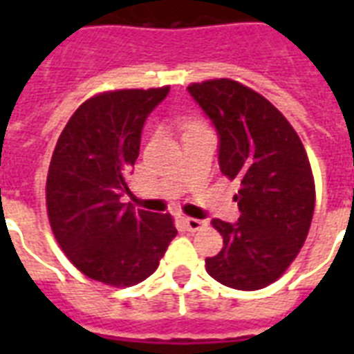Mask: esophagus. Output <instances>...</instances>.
<instances>
[{"label": "esophagus", "instance_id": "obj_1", "mask_svg": "<svg viewBox=\"0 0 354 354\" xmlns=\"http://www.w3.org/2000/svg\"><path fill=\"white\" fill-rule=\"evenodd\" d=\"M207 222L205 221H198V218H191V216H183V226L187 227L189 232H198L202 227L205 226Z\"/></svg>", "mask_w": 354, "mask_h": 354}]
</instances>
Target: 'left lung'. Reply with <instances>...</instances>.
Wrapping results in <instances>:
<instances>
[{"mask_svg":"<svg viewBox=\"0 0 354 354\" xmlns=\"http://www.w3.org/2000/svg\"><path fill=\"white\" fill-rule=\"evenodd\" d=\"M218 133V165L241 183L236 222L213 218L224 239L207 274L235 290L279 279L301 250L314 213V178L301 139L270 101L230 79L187 88Z\"/></svg>","mask_w":354,"mask_h":354,"instance_id":"1","label":"left lung"}]
</instances>
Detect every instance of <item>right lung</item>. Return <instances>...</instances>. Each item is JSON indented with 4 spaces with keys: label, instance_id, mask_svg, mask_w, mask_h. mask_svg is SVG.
<instances>
[{
    "label": "right lung",
    "instance_id": "add662e5",
    "mask_svg": "<svg viewBox=\"0 0 354 354\" xmlns=\"http://www.w3.org/2000/svg\"><path fill=\"white\" fill-rule=\"evenodd\" d=\"M169 86L106 91L88 99L60 133L47 174V215L68 259L112 286L145 281L160 264L176 227L171 215L122 204L150 112Z\"/></svg>",
    "mask_w": 354,
    "mask_h": 354
}]
</instances>
